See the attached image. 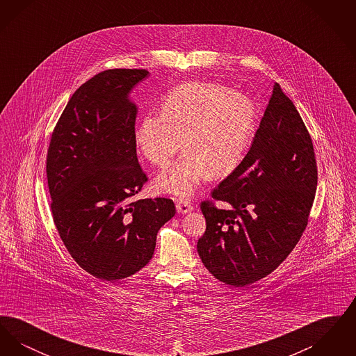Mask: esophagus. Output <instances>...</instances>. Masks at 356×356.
Wrapping results in <instances>:
<instances>
[{
  "label": "esophagus",
  "instance_id": "1",
  "mask_svg": "<svg viewBox=\"0 0 356 356\" xmlns=\"http://www.w3.org/2000/svg\"><path fill=\"white\" fill-rule=\"evenodd\" d=\"M176 209H177V212H179V213H188V212H191V211L193 209V205L191 204L189 200L181 199V200H177V203H176Z\"/></svg>",
  "mask_w": 356,
  "mask_h": 356
}]
</instances>
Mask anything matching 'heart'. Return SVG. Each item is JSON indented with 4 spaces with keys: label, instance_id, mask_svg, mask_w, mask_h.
<instances>
[{
    "label": "heart",
    "instance_id": "obj_1",
    "mask_svg": "<svg viewBox=\"0 0 356 356\" xmlns=\"http://www.w3.org/2000/svg\"><path fill=\"white\" fill-rule=\"evenodd\" d=\"M256 109L247 96L215 83H188L170 90L161 112L140 120L135 141L157 167V191L189 197L204 181L224 177L240 165L254 131Z\"/></svg>",
    "mask_w": 356,
    "mask_h": 356
}]
</instances>
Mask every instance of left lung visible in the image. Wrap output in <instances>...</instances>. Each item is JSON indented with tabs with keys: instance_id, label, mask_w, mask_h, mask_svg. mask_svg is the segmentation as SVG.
<instances>
[{
	"instance_id": "left-lung-1",
	"label": "left lung",
	"mask_w": 356,
	"mask_h": 356,
	"mask_svg": "<svg viewBox=\"0 0 356 356\" xmlns=\"http://www.w3.org/2000/svg\"><path fill=\"white\" fill-rule=\"evenodd\" d=\"M318 186L311 136L293 102L273 85L252 145L200 208L207 229L197 241L205 268L245 287L275 271L303 235Z\"/></svg>"
}]
</instances>
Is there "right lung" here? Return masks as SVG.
Listing matches in <instances>:
<instances>
[{
    "instance_id": "right-lung-1",
    "label": "right lung",
    "mask_w": 356,
    "mask_h": 356,
    "mask_svg": "<svg viewBox=\"0 0 356 356\" xmlns=\"http://www.w3.org/2000/svg\"><path fill=\"white\" fill-rule=\"evenodd\" d=\"M145 69H109L81 85L51 134L47 176L53 221L74 261L102 280L134 275L152 259L170 199L132 200L147 183L136 153L137 106L129 100Z\"/></svg>"
}]
</instances>
